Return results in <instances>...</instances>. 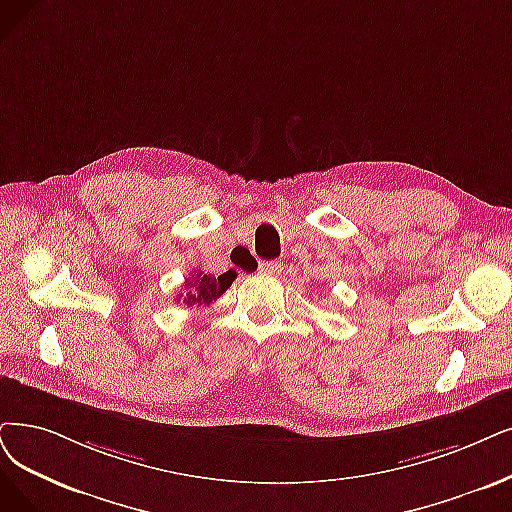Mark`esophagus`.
Instances as JSON below:
<instances>
[{"label":"esophagus","mask_w":512,"mask_h":512,"mask_svg":"<svg viewBox=\"0 0 512 512\" xmlns=\"http://www.w3.org/2000/svg\"><path fill=\"white\" fill-rule=\"evenodd\" d=\"M281 271H283V262H279V260L260 262V267H258V273H262V275H275Z\"/></svg>","instance_id":"esophagus-1"}]
</instances>
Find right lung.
Instances as JSON below:
<instances>
[{
	"label": "right lung",
	"mask_w": 512,
	"mask_h": 512,
	"mask_svg": "<svg viewBox=\"0 0 512 512\" xmlns=\"http://www.w3.org/2000/svg\"><path fill=\"white\" fill-rule=\"evenodd\" d=\"M235 271H227L218 277L206 275L203 271H195L191 277L185 281V290H182L176 300L187 306H201V304H210L218 300L224 292L231 288V283L235 279Z\"/></svg>",
	"instance_id": "right-lung-1"
}]
</instances>
